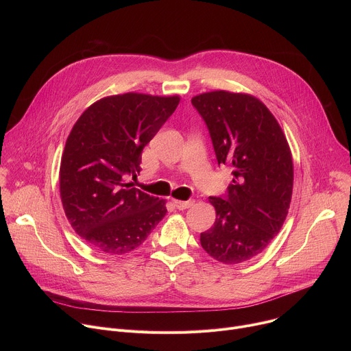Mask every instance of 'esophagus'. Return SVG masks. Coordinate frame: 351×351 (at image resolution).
Instances as JSON below:
<instances>
[{
	"label": "esophagus",
	"mask_w": 351,
	"mask_h": 351,
	"mask_svg": "<svg viewBox=\"0 0 351 351\" xmlns=\"http://www.w3.org/2000/svg\"><path fill=\"white\" fill-rule=\"evenodd\" d=\"M173 204H175V207L178 208V210H187V208H190L193 204H194V199H187V202H180V199H175L173 202Z\"/></svg>",
	"instance_id": "34e87169"
}]
</instances>
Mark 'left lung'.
Instances as JSON below:
<instances>
[{
	"mask_svg": "<svg viewBox=\"0 0 351 351\" xmlns=\"http://www.w3.org/2000/svg\"><path fill=\"white\" fill-rule=\"evenodd\" d=\"M204 119L218 164L232 168L223 195L210 197L217 219L199 234L203 248L223 264L252 260L279 233L293 190L287 140L258 98L223 90L191 98Z\"/></svg>",
	"mask_w": 351,
	"mask_h": 351,
	"instance_id": "8db88e82",
	"label": "left lung"
}]
</instances>
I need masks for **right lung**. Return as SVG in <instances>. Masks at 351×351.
I'll return each mask as SVG.
<instances>
[{
    "label": "right lung",
    "instance_id": "right-lung-1",
    "mask_svg": "<svg viewBox=\"0 0 351 351\" xmlns=\"http://www.w3.org/2000/svg\"><path fill=\"white\" fill-rule=\"evenodd\" d=\"M179 101L178 95H111L73 125L61 160V199L75 232L101 253L132 252L165 217V199L129 180L140 172L143 148Z\"/></svg>",
    "mask_w": 351,
    "mask_h": 351
}]
</instances>
